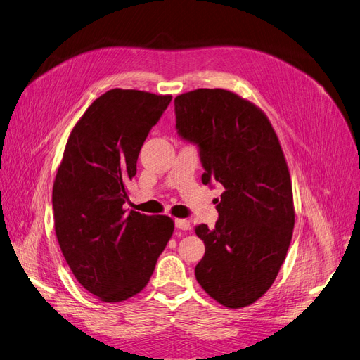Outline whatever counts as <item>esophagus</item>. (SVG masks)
I'll use <instances>...</instances> for the list:
<instances>
[{
	"instance_id": "obj_1",
	"label": "esophagus",
	"mask_w": 360,
	"mask_h": 360,
	"mask_svg": "<svg viewBox=\"0 0 360 360\" xmlns=\"http://www.w3.org/2000/svg\"><path fill=\"white\" fill-rule=\"evenodd\" d=\"M174 225H176V228H179V230H183V231L191 230V222L188 219H176L174 221Z\"/></svg>"
}]
</instances>
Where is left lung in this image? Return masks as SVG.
Here are the masks:
<instances>
[{"mask_svg":"<svg viewBox=\"0 0 360 360\" xmlns=\"http://www.w3.org/2000/svg\"><path fill=\"white\" fill-rule=\"evenodd\" d=\"M174 106L179 136L198 147L202 183L225 188L214 228H195L205 246L195 278L224 307H248L274 284L291 242L284 153L267 117L231 91L193 90L177 96Z\"/></svg>","mask_w":360,"mask_h":360,"instance_id":"left-lung-1","label":"left lung"}]
</instances>
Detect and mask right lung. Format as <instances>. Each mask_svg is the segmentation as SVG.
Listing matches in <instances>:
<instances>
[{
    "mask_svg": "<svg viewBox=\"0 0 360 360\" xmlns=\"http://www.w3.org/2000/svg\"><path fill=\"white\" fill-rule=\"evenodd\" d=\"M172 97L114 89L73 127L52 189L56 234L79 284L103 302L143 290L174 231L168 216L123 209L147 135Z\"/></svg>",
    "mask_w": 360,
    "mask_h": 360,
    "instance_id": "obj_1",
    "label": "right lung"
}]
</instances>
